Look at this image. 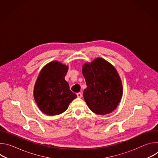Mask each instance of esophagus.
Masks as SVG:
<instances>
[{
    "instance_id": "obj_1",
    "label": "esophagus",
    "mask_w": 158,
    "mask_h": 158,
    "mask_svg": "<svg viewBox=\"0 0 158 158\" xmlns=\"http://www.w3.org/2000/svg\"><path fill=\"white\" fill-rule=\"evenodd\" d=\"M77 98H81L82 97V93H77Z\"/></svg>"
}]
</instances>
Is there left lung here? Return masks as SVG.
I'll return each mask as SVG.
<instances>
[{
	"label": "left lung",
	"instance_id": "1",
	"mask_svg": "<svg viewBox=\"0 0 158 158\" xmlns=\"http://www.w3.org/2000/svg\"><path fill=\"white\" fill-rule=\"evenodd\" d=\"M82 71L87 85L83 96L89 109L99 115L114 110L123 93L121 79L115 67L98 57L83 64Z\"/></svg>",
	"mask_w": 158,
	"mask_h": 158
}]
</instances>
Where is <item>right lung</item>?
<instances>
[{
	"instance_id": "obj_1",
	"label": "right lung",
	"mask_w": 158,
	"mask_h": 158,
	"mask_svg": "<svg viewBox=\"0 0 158 158\" xmlns=\"http://www.w3.org/2000/svg\"><path fill=\"white\" fill-rule=\"evenodd\" d=\"M68 68L67 65L53 60L45 65L40 71L34 87V98L44 114H60L77 98L65 80Z\"/></svg>"
}]
</instances>
